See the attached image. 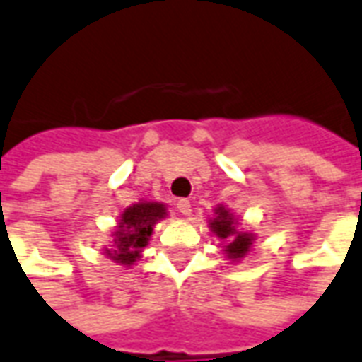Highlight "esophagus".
<instances>
[{"instance_id":"esophagus-1","label":"esophagus","mask_w":362,"mask_h":362,"mask_svg":"<svg viewBox=\"0 0 362 362\" xmlns=\"http://www.w3.org/2000/svg\"><path fill=\"white\" fill-rule=\"evenodd\" d=\"M176 209H178V212H182L184 216H189V214H192V203L187 199L178 201V203H176Z\"/></svg>"}]
</instances>
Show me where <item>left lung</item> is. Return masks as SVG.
<instances>
[{"label": "left lung", "mask_w": 362, "mask_h": 362, "mask_svg": "<svg viewBox=\"0 0 362 362\" xmlns=\"http://www.w3.org/2000/svg\"><path fill=\"white\" fill-rule=\"evenodd\" d=\"M209 228L222 241L220 247L224 250V255L228 256V260L239 262L250 252L252 243H255V233L239 230L237 218L224 205H218L214 209V218L209 220Z\"/></svg>", "instance_id": "left-lung-1"}]
</instances>
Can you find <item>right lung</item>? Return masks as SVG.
<instances>
[{"label": "right lung", "mask_w": 362, "mask_h": 362, "mask_svg": "<svg viewBox=\"0 0 362 362\" xmlns=\"http://www.w3.org/2000/svg\"><path fill=\"white\" fill-rule=\"evenodd\" d=\"M167 216V206L157 201H140L121 212L115 231H112V248L104 255L123 267H131L142 258V250L150 243L153 226Z\"/></svg>", "instance_id": "obj_1"}]
</instances>
